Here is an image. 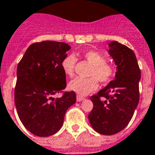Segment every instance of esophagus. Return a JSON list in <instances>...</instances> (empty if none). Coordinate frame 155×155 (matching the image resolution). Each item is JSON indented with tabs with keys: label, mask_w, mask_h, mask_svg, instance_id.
Returning a JSON list of instances; mask_svg holds the SVG:
<instances>
[{
	"label": "esophagus",
	"mask_w": 155,
	"mask_h": 155,
	"mask_svg": "<svg viewBox=\"0 0 155 155\" xmlns=\"http://www.w3.org/2000/svg\"><path fill=\"white\" fill-rule=\"evenodd\" d=\"M84 99H85V98H84V97H81V96H77V98H76L77 102H81V101H83Z\"/></svg>",
	"instance_id": "obj_1"
}]
</instances>
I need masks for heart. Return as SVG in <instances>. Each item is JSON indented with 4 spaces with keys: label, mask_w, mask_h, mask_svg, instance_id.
I'll return each instance as SVG.
<instances>
[{
    "label": "heart",
    "mask_w": 155,
    "mask_h": 155,
    "mask_svg": "<svg viewBox=\"0 0 155 155\" xmlns=\"http://www.w3.org/2000/svg\"><path fill=\"white\" fill-rule=\"evenodd\" d=\"M85 59L92 65L90 70V75L92 77H76L70 81L68 88L80 96H86L91 91L97 90L98 83L97 80L102 83L109 81L114 75L113 68L106 64L104 55L96 51H87L84 52ZM76 64V58L74 55H69L62 61V69L64 74L68 76H72L74 73V67Z\"/></svg>",
    "instance_id": "1"
}]
</instances>
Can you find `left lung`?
Instances as JSON below:
<instances>
[{
  "label": "left lung",
  "instance_id": "left-lung-1",
  "mask_svg": "<svg viewBox=\"0 0 155 155\" xmlns=\"http://www.w3.org/2000/svg\"><path fill=\"white\" fill-rule=\"evenodd\" d=\"M108 54L116 67L114 80L97 95L88 115L91 127L103 135H114L126 127L139 102L141 71L134 51L118 41L108 44Z\"/></svg>",
  "mask_w": 155,
  "mask_h": 155
}]
</instances>
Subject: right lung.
Segmentation results:
<instances>
[{
    "instance_id": "1",
    "label": "right lung",
    "mask_w": 155,
    "mask_h": 155,
    "mask_svg": "<svg viewBox=\"0 0 155 155\" xmlns=\"http://www.w3.org/2000/svg\"><path fill=\"white\" fill-rule=\"evenodd\" d=\"M69 49L64 42H36L18 64L15 106L21 122L34 135L49 137L58 132L67 109L76 102L74 91L53 97L66 87L61 64Z\"/></svg>"
}]
</instances>
